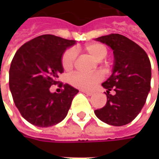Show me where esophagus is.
<instances>
[{"label": "esophagus", "instance_id": "obj_1", "mask_svg": "<svg viewBox=\"0 0 159 159\" xmlns=\"http://www.w3.org/2000/svg\"><path fill=\"white\" fill-rule=\"evenodd\" d=\"M83 93H85V94H87L88 95H93V92L92 91H87V90H81Z\"/></svg>", "mask_w": 159, "mask_h": 159}]
</instances>
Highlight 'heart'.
<instances>
[{"mask_svg": "<svg viewBox=\"0 0 159 159\" xmlns=\"http://www.w3.org/2000/svg\"><path fill=\"white\" fill-rule=\"evenodd\" d=\"M84 50L87 51L96 61H101L107 56V48L101 43H90L84 47ZM76 57L75 51L72 48L66 49L61 58V64L64 70H70L74 64ZM102 80V75L100 72L83 73L74 72L69 77L70 85L81 89H91L95 85Z\"/></svg>", "mask_w": 159, "mask_h": 159, "instance_id": "b5f03b06", "label": "heart"}]
</instances>
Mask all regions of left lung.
<instances>
[{
	"label": "left lung",
	"instance_id": "1",
	"mask_svg": "<svg viewBox=\"0 0 159 159\" xmlns=\"http://www.w3.org/2000/svg\"><path fill=\"white\" fill-rule=\"evenodd\" d=\"M111 47L114 54L111 76L102 86L107 89V102L95 110L102 122L120 126L137 117L150 90L151 65L147 53L125 36L111 34L96 39ZM115 91L111 95L109 91Z\"/></svg>",
	"mask_w": 159,
	"mask_h": 159
}]
</instances>
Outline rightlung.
Wrapping results in <instances>:
<instances>
[{"label":"right lung","mask_w":159,"mask_h":159,"mask_svg":"<svg viewBox=\"0 0 159 159\" xmlns=\"http://www.w3.org/2000/svg\"><path fill=\"white\" fill-rule=\"evenodd\" d=\"M75 40L44 34L29 40L16 52L9 68V89L22 117L40 127L57 125L66 117L79 90L63 83L60 94L49 89L64 71L61 58Z\"/></svg>","instance_id":"1"}]
</instances>
